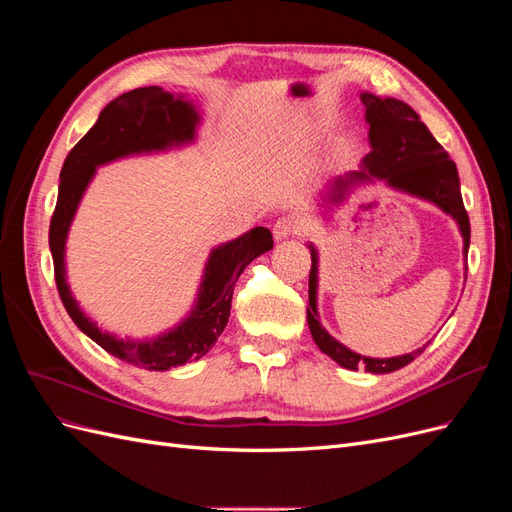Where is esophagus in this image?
I'll return each mask as SVG.
<instances>
[{
  "instance_id": "esophagus-1",
  "label": "esophagus",
  "mask_w": 512,
  "mask_h": 512,
  "mask_svg": "<svg viewBox=\"0 0 512 512\" xmlns=\"http://www.w3.org/2000/svg\"><path fill=\"white\" fill-rule=\"evenodd\" d=\"M299 232V222L290 218V215H286V218H280L275 224H273V237L277 241L282 239H288V237H294Z\"/></svg>"
}]
</instances>
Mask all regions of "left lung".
Here are the masks:
<instances>
[{"mask_svg":"<svg viewBox=\"0 0 512 512\" xmlns=\"http://www.w3.org/2000/svg\"><path fill=\"white\" fill-rule=\"evenodd\" d=\"M361 102L365 106L371 151L363 158L359 170L337 177L329 185L324 203H344V198L350 194L354 185L380 179L389 188L429 200V203L451 215L461 230L463 254L468 258L470 218L461 200L455 162L448 158L444 147L433 138L421 117L406 102L395 98H378L374 94H367V91L361 94ZM309 252H312V271H309L307 324L316 346L324 354H329L337 365L346 369L365 367L369 374H391V371L412 363L427 348L425 344L414 352L391 356V359H371V356L356 354L344 344H339L318 320V252L312 243H309Z\"/></svg>","mask_w":512,"mask_h":512,"instance_id":"8db88e82","label":"left lung"}]
</instances>
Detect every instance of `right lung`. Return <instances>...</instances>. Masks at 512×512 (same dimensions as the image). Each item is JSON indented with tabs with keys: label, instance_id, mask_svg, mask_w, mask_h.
<instances>
[{
	"label": "right lung",
	"instance_id": "right-lung-1",
	"mask_svg": "<svg viewBox=\"0 0 512 512\" xmlns=\"http://www.w3.org/2000/svg\"><path fill=\"white\" fill-rule=\"evenodd\" d=\"M198 123L200 115L196 106L183 96L168 94L156 85L132 89L102 108L94 128L68 153L59 175L61 181L49 228V245L61 303L76 327L108 354L151 371H166L188 361H198L218 342L226 329L232 290L239 275L254 258L271 250V230L256 226L237 239L213 247L198 288L196 305L190 309L188 318L153 339H119L117 335L102 331L94 320L83 314L66 282V239L74 213L98 166L138 156V153H156L188 145L196 138Z\"/></svg>",
	"mask_w": 512,
	"mask_h": 512
}]
</instances>
